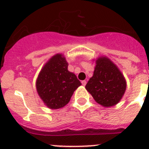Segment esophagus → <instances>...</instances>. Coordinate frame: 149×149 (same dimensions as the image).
I'll return each mask as SVG.
<instances>
[{
  "label": "esophagus",
  "instance_id": "esophagus-1",
  "mask_svg": "<svg viewBox=\"0 0 149 149\" xmlns=\"http://www.w3.org/2000/svg\"><path fill=\"white\" fill-rule=\"evenodd\" d=\"M81 84L83 86H86V81H85V80L81 81Z\"/></svg>",
  "mask_w": 149,
  "mask_h": 149
}]
</instances>
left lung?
<instances>
[{"instance_id": "1", "label": "left lung", "mask_w": 149, "mask_h": 149, "mask_svg": "<svg viewBox=\"0 0 149 149\" xmlns=\"http://www.w3.org/2000/svg\"><path fill=\"white\" fill-rule=\"evenodd\" d=\"M126 86L120 70L109 58L103 57L96 61L94 74L86 85V89L97 103L109 107L120 101Z\"/></svg>"}]
</instances>
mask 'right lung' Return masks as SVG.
<instances>
[{
  "label": "right lung",
  "instance_id": "add662e5",
  "mask_svg": "<svg viewBox=\"0 0 149 149\" xmlns=\"http://www.w3.org/2000/svg\"><path fill=\"white\" fill-rule=\"evenodd\" d=\"M62 54L52 56L41 70L36 81L37 93L50 109L63 107L70 101L75 90L81 85L74 73L68 70Z\"/></svg>",
  "mask_w": 149,
  "mask_h": 149
}]
</instances>
